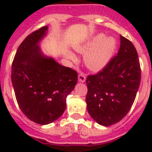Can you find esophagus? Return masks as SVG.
Returning a JSON list of instances; mask_svg holds the SVG:
<instances>
[{
  "label": "esophagus",
  "mask_w": 152,
  "mask_h": 152,
  "mask_svg": "<svg viewBox=\"0 0 152 152\" xmlns=\"http://www.w3.org/2000/svg\"><path fill=\"white\" fill-rule=\"evenodd\" d=\"M86 80V75L84 73H79V81L80 82H85Z\"/></svg>",
  "instance_id": "34e87169"
}]
</instances>
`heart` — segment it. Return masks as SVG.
Returning <instances> with one entry per match:
<instances>
[{"label":"heart","mask_w":152,"mask_h":152,"mask_svg":"<svg viewBox=\"0 0 152 152\" xmlns=\"http://www.w3.org/2000/svg\"><path fill=\"white\" fill-rule=\"evenodd\" d=\"M118 43L113 37H106L103 33L94 35L84 44L76 47V50L85 53L84 60L88 68L92 70H101L108 65L117 50ZM67 57L73 59L75 56L70 52Z\"/></svg>","instance_id":"1"}]
</instances>
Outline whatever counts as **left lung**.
<instances>
[{
  "mask_svg": "<svg viewBox=\"0 0 152 152\" xmlns=\"http://www.w3.org/2000/svg\"><path fill=\"white\" fill-rule=\"evenodd\" d=\"M118 55L96 75L87 76V112L100 125L118 123L131 109L140 82V62L131 41L120 35Z\"/></svg>",
  "mask_w": 152,
  "mask_h": 152,
  "instance_id": "8db88e82",
  "label": "left lung"
}]
</instances>
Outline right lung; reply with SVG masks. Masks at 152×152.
<instances>
[{"label": "right lung", "instance_id": "right-lung-1", "mask_svg": "<svg viewBox=\"0 0 152 152\" xmlns=\"http://www.w3.org/2000/svg\"><path fill=\"white\" fill-rule=\"evenodd\" d=\"M43 26L27 36L15 53L12 82L21 111L29 120L45 125L59 118L66 108V97L78 73L42 54L39 43L46 35Z\"/></svg>", "mask_w": 152, "mask_h": 152}]
</instances>
